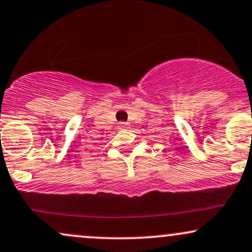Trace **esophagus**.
Instances as JSON below:
<instances>
[{"instance_id": "34e87169", "label": "esophagus", "mask_w": 252, "mask_h": 252, "mask_svg": "<svg viewBox=\"0 0 252 252\" xmlns=\"http://www.w3.org/2000/svg\"><path fill=\"white\" fill-rule=\"evenodd\" d=\"M126 126H128V124H126V122H118V126H117V128L120 129V130H123V129H126Z\"/></svg>"}]
</instances>
